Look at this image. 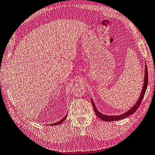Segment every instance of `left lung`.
Returning <instances> with one entry per match:
<instances>
[{
  "mask_svg": "<svg viewBox=\"0 0 155 155\" xmlns=\"http://www.w3.org/2000/svg\"><path fill=\"white\" fill-rule=\"evenodd\" d=\"M147 86H148V70H147V66H145V74H144V85L142 87V92L140 94V95L139 97V99L137 100V101L135 104L131 109H129L127 112H126L125 113L122 114L120 115H117V116H109V115H104L97 110V109L95 107L94 102L93 100L91 99V103L93 107H94V110L95 114L97 115V117L100 118V119H102L104 121H114V120H120L123 119H125L126 117H127L129 115H131L132 114H134L135 112L137 110V109L138 108V107L140 106V104H141L142 101L143 100V97H144L145 93L146 91V89H147Z\"/></svg>",
  "mask_w": 155,
  "mask_h": 155,
  "instance_id": "obj_1",
  "label": "left lung"
}]
</instances>
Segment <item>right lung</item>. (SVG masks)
Returning <instances> with one entry per match:
<instances>
[{"label":"right lung","mask_w":155,"mask_h":155,"mask_svg":"<svg viewBox=\"0 0 155 155\" xmlns=\"http://www.w3.org/2000/svg\"><path fill=\"white\" fill-rule=\"evenodd\" d=\"M66 117H67V114L66 115L65 117H64L62 119H61L60 121H58V122H57V123H53V124H50V125H60V124H61V123H62L64 120H66Z\"/></svg>","instance_id":"add662e5"}]
</instances>
